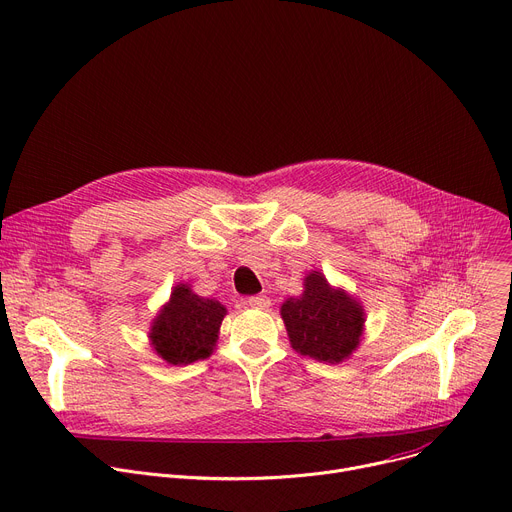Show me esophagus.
<instances>
[{
    "label": "esophagus",
    "instance_id": "34e87169",
    "mask_svg": "<svg viewBox=\"0 0 512 512\" xmlns=\"http://www.w3.org/2000/svg\"><path fill=\"white\" fill-rule=\"evenodd\" d=\"M247 304L251 306V308H257V310H265V308H269V304H271V300L267 298V296H263V294H259V296H251L249 300H247Z\"/></svg>",
    "mask_w": 512,
    "mask_h": 512
}]
</instances>
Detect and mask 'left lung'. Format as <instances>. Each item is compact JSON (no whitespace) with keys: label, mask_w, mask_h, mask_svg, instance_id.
Segmentation results:
<instances>
[{"label":"left lung","mask_w":512,"mask_h":512,"mask_svg":"<svg viewBox=\"0 0 512 512\" xmlns=\"http://www.w3.org/2000/svg\"><path fill=\"white\" fill-rule=\"evenodd\" d=\"M280 312L292 347L318 361L347 359L363 335V306L345 290L329 286L320 271L304 277V294L288 298Z\"/></svg>","instance_id":"8db88e82"}]
</instances>
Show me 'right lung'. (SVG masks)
<instances>
[{"label":"right lung","instance_id":"right-lung-1","mask_svg":"<svg viewBox=\"0 0 512 512\" xmlns=\"http://www.w3.org/2000/svg\"><path fill=\"white\" fill-rule=\"evenodd\" d=\"M224 316L226 308L218 300L202 298L188 284H179L153 320L151 345L171 365L206 359L216 347Z\"/></svg>","mask_w":512,"mask_h":512}]
</instances>
